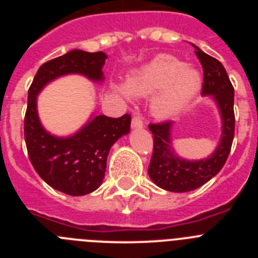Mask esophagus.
<instances>
[{
    "instance_id": "obj_1",
    "label": "esophagus",
    "mask_w": 258,
    "mask_h": 258,
    "mask_svg": "<svg viewBox=\"0 0 258 258\" xmlns=\"http://www.w3.org/2000/svg\"><path fill=\"white\" fill-rule=\"evenodd\" d=\"M132 127H133V129H142L143 121L140 116H134V117L132 118Z\"/></svg>"
}]
</instances>
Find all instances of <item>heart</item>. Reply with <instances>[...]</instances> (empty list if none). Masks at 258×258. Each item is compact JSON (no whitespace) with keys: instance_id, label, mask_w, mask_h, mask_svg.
I'll list each match as a JSON object with an SVG mask.
<instances>
[{"instance_id":"b5f03b06","label":"heart","mask_w":258,"mask_h":258,"mask_svg":"<svg viewBox=\"0 0 258 258\" xmlns=\"http://www.w3.org/2000/svg\"><path fill=\"white\" fill-rule=\"evenodd\" d=\"M202 86L198 70L175 56L161 54L129 75L126 86L118 92L125 97L146 98L156 94L151 112L157 118H170L192 101Z\"/></svg>"}]
</instances>
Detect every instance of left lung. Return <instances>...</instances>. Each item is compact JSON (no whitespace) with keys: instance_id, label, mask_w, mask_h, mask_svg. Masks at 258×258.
<instances>
[{"instance_id":"8db88e82","label":"left lung","mask_w":258,"mask_h":258,"mask_svg":"<svg viewBox=\"0 0 258 258\" xmlns=\"http://www.w3.org/2000/svg\"><path fill=\"white\" fill-rule=\"evenodd\" d=\"M204 71L202 95H209L221 116V138L218 146L207 159L186 160L175 154L172 146L173 121L150 124L154 137V152L149 166V175L156 186L172 192H187L199 188L217 174L227 160L231 150L235 116L234 88L221 61L195 46Z\"/></svg>"}]
</instances>
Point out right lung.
I'll use <instances>...</instances> for the list:
<instances>
[{
    "label": "right lung",
    "instance_id": "1",
    "mask_svg": "<svg viewBox=\"0 0 258 258\" xmlns=\"http://www.w3.org/2000/svg\"><path fill=\"white\" fill-rule=\"evenodd\" d=\"M106 59L103 51L71 50L41 66L28 90L24 138L29 160L49 186L71 197L86 195L101 186L109 150L131 132V115L125 113L118 118L93 115L72 136H52L40 121L37 95L47 84L66 75H83L102 83Z\"/></svg>",
    "mask_w": 258,
    "mask_h": 258
}]
</instances>
